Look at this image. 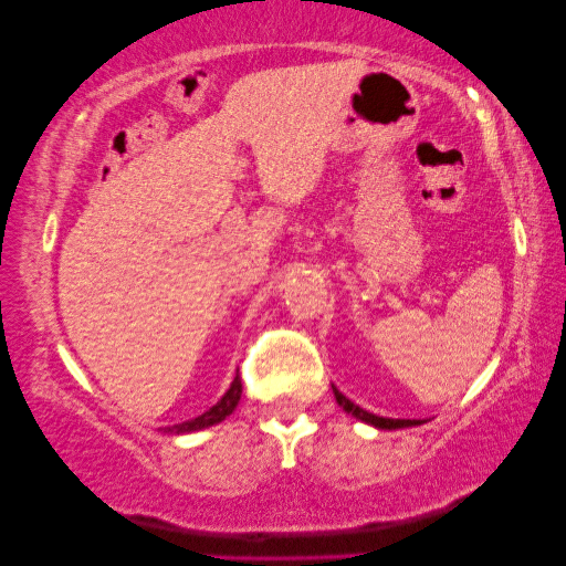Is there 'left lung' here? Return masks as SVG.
<instances>
[{
	"instance_id": "8db88e82",
	"label": "left lung",
	"mask_w": 566,
	"mask_h": 566,
	"mask_svg": "<svg viewBox=\"0 0 566 566\" xmlns=\"http://www.w3.org/2000/svg\"><path fill=\"white\" fill-rule=\"evenodd\" d=\"M332 389H335V386H332ZM335 399H337V405L343 407L347 415L358 417V420L374 424V428H378V430H399V428H412V424H420V420H391V417L370 415V412H366V409H360L358 405H353V401L347 399L345 394H339L337 389H335Z\"/></svg>"
}]
</instances>
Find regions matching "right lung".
<instances>
[{
	"label": "right lung",
	"mask_w": 566,
	"mask_h": 566,
	"mask_svg": "<svg viewBox=\"0 0 566 566\" xmlns=\"http://www.w3.org/2000/svg\"><path fill=\"white\" fill-rule=\"evenodd\" d=\"M239 399H242V378H237L231 381L229 391L223 394V397L216 401V405L208 409V412L192 417L188 422H180V424H172V428H165V432H175V436H180V432H196V430H203V428H211V424H219L221 420H227V417L234 412Z\"/></svg>",
	"instance_id": "right-lung-1"
}]
</instances>
